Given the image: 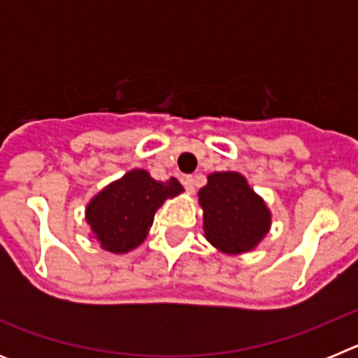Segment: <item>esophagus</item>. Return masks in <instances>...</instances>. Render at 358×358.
<instances>
[{"label": "esophagus", "mask_w": 358, "mask_h": 358, "mask_svg": "<svg viewBox=\"0 0 358 358\" xmlns=\"http://www.w3.org/2000/svg\"><path fill=\"white\" fill-rule=\"evenodd\" d=\"M182 185H185V188L188 189L189 194H194V192H195V179H194V176H185V177H182Z\"/></svg>", "instance_id": "34e87169"}]
</instances>
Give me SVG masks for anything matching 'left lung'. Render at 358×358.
Here are the masks:
<instances>
[{"label":"left lung","instance_id":"left-lung-1","mask_svg":"<svg viewBox=\"0 0 358 358\" xmlns=\"http://www.w3.org/2000/svg\"><path fill=\"white\" fill-rule=\"evenodd\" d=\"M206 238L229 255L251 251L265 236L271 215L248 181L236 172H215L199 192Z\"/></svg>","mask_w":358,"mask_h":358}]
</instances>
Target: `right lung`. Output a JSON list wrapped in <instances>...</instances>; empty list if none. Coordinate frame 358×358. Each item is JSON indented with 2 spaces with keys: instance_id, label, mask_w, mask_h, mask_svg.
<instances>
[{
  "instance_id": "obj_1",
  "label": "right lung",
  "mask_w": 358,
  "mask_h": 358,
  "mask_svg": "<svg viewBox=\"0 0 358 358\" xmlns=\"http://www.w3.org/2000/svg\"><path fill=\"white\" fill-rule=\"evenodd\" d=\"M181 192L182 186L176 177L163 182L152 179L145 170H132L90 202L85 218L103 249L127 252L147 238L163 202Z\"/></svg>"
}]
</instances>
